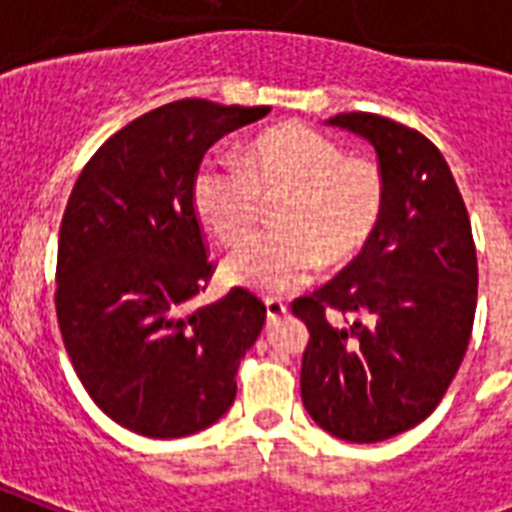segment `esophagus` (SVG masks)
<instances>
[{
    "label": "esophagus",
    "instance_id": "1",
    "mask_svg": "<svg viewBox=\"0 0 512 512\" xmlns=\"http://www.w3.org/2000/svg\"><path fill=\"white\" fill-rule=\"evenodd\" d=\"M265 311H268V319L276 321L281 319V316H287L289 308L284 300H279V297H268V300H265Z\"/></svg>",
    "mask_w": 512,
    "mask_h": 512
}]
</instances>
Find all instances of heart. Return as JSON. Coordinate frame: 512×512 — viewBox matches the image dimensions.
Wrapping results in <instances>:
<instances>
[{
    "label": "heart",
    "instance_id": "1",
    "mask_svg": "<svg viewBox=\"0 0 512 512\" xmlns=\"http://www.w3.org/2000/svg\"><path fill=\"white\" fill-rule=\"evenodd\" d=\"M193 209L209 231L236 247L255 231L260 201L281 196L276 233L252 239L225 260V279L263 295H287L319 276L324 257L342 263L364 247L380 220V167L345 156L327 135L284 124L257 135L244 162L209 154L193 175Z\"/></svg>",
    "mask_w": 512,
    "mask_h": 512
}]
</instances>
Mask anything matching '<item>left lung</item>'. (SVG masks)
Returning a JSON list of instances; mask_svg holds the SVG:
<instances>
[{
	"mask_svg": "<svg viewBox=\"0 0 512 512\" xmlns=\"http://www.w3.org/2000/svg\"><path fill=\"white\" fill-rule=\"evenodd\" d=\"M327 124L372 143L385 196L361 255L292 303L311 332L300 393L319 428L374 444L420 425L452 385L476 316V244L452 170L422 132L364 111ZM332 312L354 321L340 328Z\"/></svg>",
	"mask_w": 512,
	"mask_h": 512,
	"instance_id": "obj_1",
	"label": "left lung"
}]
</instances>
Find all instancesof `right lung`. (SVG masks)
Returning <instances> with one entry per match:
<instances>
[{
	"mask_svg": "<svg viewBox=\"0 0 512 512\" xmlns=\"http://www.w3.org/2000/svg\"><path fill=\"white\" fill-rule=\"evenodd\" d=\"M268 111L201 98L154 108L95 151L68 196L55 273L60 335L92 401L132 433L191 436L236 398L265 305L233 287L188 311L215 271L191 188L207 148Z\"/></svg>",
	"mask_w": 512,
	"mask_h": 512,
	"instance_id": "1",
	"label": "right lung"
}]
</instances>
